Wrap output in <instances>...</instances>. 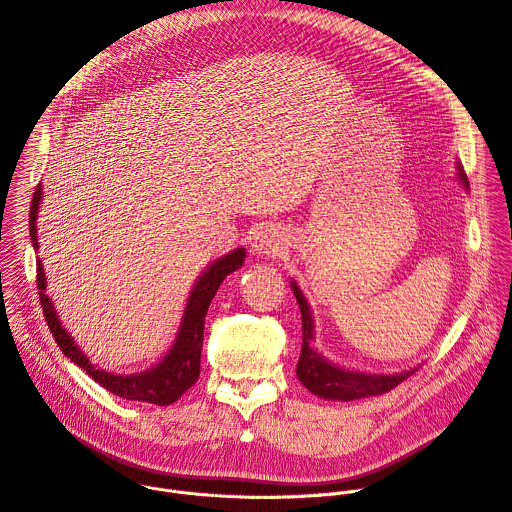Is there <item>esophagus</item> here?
I'll use <instances>...</instances> for the list:
<instances>
[{
	"label": "esophagus",
	"instance_id": "34e87169",
	"mask_svg": "<svg viewBox=\"0 0 512 512\" xmlns=\"http://www.w3.org/2000/svg\"><path fill=\"white\" fill-rule=\"evenodd\" d=\"M253 249L265 257H281L287 247L275 227H261L253 237Z\"/></svg>",
	"mask_w": 512,
	"mask_h": 512
}]
</instances>
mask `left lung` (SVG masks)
Listing matches in <instances>:
<instances>
[{
  "label": "left lung",
  "mask_w": 512,
  "mask_h": 512,
  "mask_svg": "<svg viewBox=\"0 0 512 512\" xmlns=\"http://www.w3.org/2000/svg\"><path fill=\"white\" fill-rule=\"evenodd\" d=\"M460 180L468 188V178L458 164ZM291 289L298 300L300 312H302V354L298 360V379L302 385L312 391L314 395L322 399H338V401H354L362 397H375L389 393L399 383L409 379L417 369L395 373V375H367L358 371H346L336 367V364L328 362L318 350L312 348L314 340V318L310 312V306L298 287L296 281H291Z\"/></svg>",
  "instance_id": "left-lung-1"
}]
</instances>
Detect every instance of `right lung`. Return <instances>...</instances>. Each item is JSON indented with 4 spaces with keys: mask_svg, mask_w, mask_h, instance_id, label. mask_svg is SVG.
Instances as JSON below:
<instances>
[{
    "mask_svg": "<svg viewBox=\"0 0 512 512\" xmlns=\"http://www.w3.org/2000/svg\"><path fill=\"white\" fill-rule=\"evenodd\" d=\"M42 200V186H36L32 208H30V237L34 243V249H38V237H36V218L38 208ZM245 249L239 247L231 251L229 255L216 259L212 265L206 267V271L198 277L194 283L190 298L184 310V318L178 330V336L168 350V354L152 367L150 371H143L139 375H113L107 373L87 358V354L75 344L70 334L62 328V322L58 320V314L46 296V275L42 261H36V281H38V294H40V306L44 312V320L64 352L72 362L87 371L89 377H93L101 387L111 391L113 395H119L127 401H143L154 405H170L178 401L196 381L200 375V352H202V338H204V318L208 312V306L214 298V294L221 287L223 279L241 269L245 261Z\"/></svg>",
    "mask_w": 512,
    "mask_h": 512,
    "instance_id": "add662e5",
    "label": "right lung"
}]
</instances>
